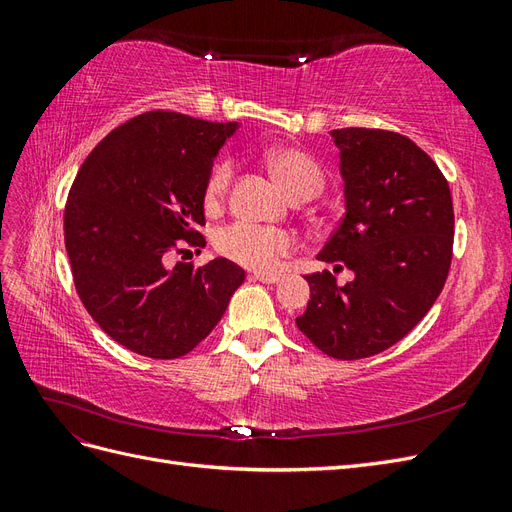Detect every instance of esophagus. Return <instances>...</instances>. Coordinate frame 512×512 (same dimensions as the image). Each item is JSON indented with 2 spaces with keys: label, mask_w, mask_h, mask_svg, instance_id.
Here are the masks:
<instances>
[{
  "label": "esophagus",
  "mask_w": 512,
  "mask_h": 512,
  "mask_svg": "<svg viewBox=\"0 0 512 512\" xmlns=\"http://www.w3.org/2000/svg\"><path fill=\"white\" fill-rule=\"evenodd\" d=\"M252 280H258L262 284H277L282 280V275H271V273H254Z\"/></svg>",
  "instance_id": "esophagus-1"
}]
</instances>
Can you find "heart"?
<instances>
[{
  "label": "heart",
  "mask_w": 512,
  "mask_h": 512,
  "mask_svg": "<svg viewBox=\"0 0 512 512\" xmlns=\"http://www.w3.org/2000/svg\"><path fill=\"white\" fill-rule=\"evenodd\" d=\"M265 162L271 173L280 179L284 188L294 196L318 194L324 177L318 162L299 147H275L265 153ZM235 164L230 158H220L209 170L205 183V205L209 209L218 207L232 181ZM294 247V237L284 228L260 226L252 222H235L222 230L218 237V250L252 271L269 273L280 267L282 258Z\"/></svg>",
  "instance_id": "1"
}]
</instances>
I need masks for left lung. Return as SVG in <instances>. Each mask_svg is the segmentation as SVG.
<instances>
[{"label":"left lung","mask_w":512,"mask_h":512,"mask_svg":"<svg viewBox=\"0 0 512 512\" xmlns=\"http://www.w3.org/2000/svg\"><path fill=\"white\" fill-rule=\"evenodd\" d=\"M346 213L316 256L348 267L305 275L312 297L297 327L339 361L397 344L440 297L453 258L455 215L448 181L408 136L389 130H333Z\"/></svg>","instance_id":"left-lung-1"}]
</instances>
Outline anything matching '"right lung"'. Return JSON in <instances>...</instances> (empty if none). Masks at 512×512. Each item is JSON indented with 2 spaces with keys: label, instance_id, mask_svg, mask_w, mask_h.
<instances>
[{
  "label": "right lung",
  "instance_id": "right-lung-1",
  "mask_svg": "<svg viewBox=\"0 0 512 512\" xmlns=\"http://www.w3.org/2000/svg\"><path fill=\"white\" fill-rule=\"evenodd\" d=\"M239 123L149 111L106 134L83 162L64 211L76 292L100 329L149 359H179L224 316L245 271L170 256L205 247V183Z\"/></svg>",
  "mask_w": 512,
  "mask_h": 512
}]
</instances>
